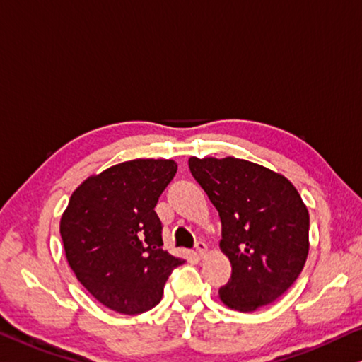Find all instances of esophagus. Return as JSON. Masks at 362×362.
I'll return each mask as SVG.
<instances>
[{"mask_svg":"<svg viewBox=\"0 0 362 362\" xmlns=\"http://www.w3.org/2000/svg\"><path fill=\"white\" fill-rule=\"evenodd\" d=\"M196 251H197V254L200 255V257H204V255L209 252L207 244H205L204 241H197V243H196Z\"/></svg>","mask_w":362,"mask_h":362,"instance_id":"obj_1","label":"esophagus"}]
</instances>
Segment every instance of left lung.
Here are the masks:
<instances>
[{"mask_svg": "<svg viewBox=\"0 0 362 362\" xmlns=\"http://www.w3.org/2000/svg\"><path fill=\"white\" fill-rule=\"evenodd\" d=\"M189 170L221 220L220 249L231 262L221 303L239 313L274 303L296 281L309 254V212L296 187L235 157H191Z\"/></svg>", "mask_w": 362, "mask_h": 362, "instance_id": "1", "label": "left lung"}]
</instances>
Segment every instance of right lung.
I'll return each mask as SVG.
<instances>
[{
	"label": "right lung",
	"instance_id": "1",
	"mask_svg": "<svg viewBox=\"0 0 362 362\" xmlns=\"http://www.w3.org/2000/svg\"><path fill=\"white\" fill-rule=\"evenodd\" d=\"M175 160L137 158L88 176L59 221L68 264L82 286L115 313L136 315L162 301L185 260L163 251L155 205L176 175Z\"/></svg>",
	"mask_w": 362,
	"mask_h": 362
}]
</instances>
